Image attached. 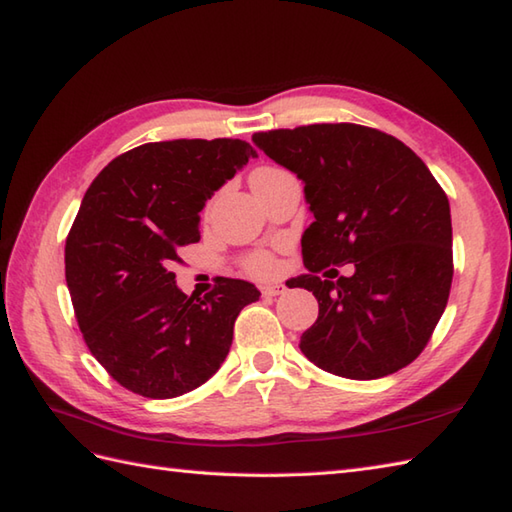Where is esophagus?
<instances>
[{"label": "esophagus", "instance_id": "34e87169", "mask_svg": "<svg viewBox=\"0 0 512 512\" xmlns=\"http://www.w3.org/2000/svg\"><path fill=\"white\" fill-rule=\"evenodd\" d=\"M286 292V286L284 284H268V286H262V295L264 297H279L284 295Z\"/></svg>", "mask_w": 512, "mask_h": 512}]
</instances>
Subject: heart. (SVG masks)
Wrapping results in <instances>:
<instances>
[{"label":"heart","mask_w":512,"mask_h":512,"mask_svg":"<svg viewBox=\"0 0 512 512\" xmlns=\"http://www.w3.org/2000/svg\"><path fill=\"white\" fill-rule=\"evenodd\" d=\"M273 268H275V262L268 253H255V255H250L246 259V270H248V273L257 275V277L270 275V273H273Z\"/></svg>","instance_id":"heart-1"}]
</instances>
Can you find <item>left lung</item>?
Listing matches in <instances>:
<instances>
[{"label": "left lung", "mask_w": 512, "mask_h": 512, "mask_svg": "<svg viewBox=\"0 0 512 512\" xmlns=\"http://www.w3.org/2000/svg\"><path fill=\"white\" fill-rule=\"evenodd\" d=\"M253 143L303 182L314 222L292 279L319 301L301 352L325 372L374 380L416 358L449 301V200L429 167L398 138L352 123L259 132ZM352 263L350 278L314 272Z\"/></svg>", "instance_id": "8db88e82"}]
</instances>
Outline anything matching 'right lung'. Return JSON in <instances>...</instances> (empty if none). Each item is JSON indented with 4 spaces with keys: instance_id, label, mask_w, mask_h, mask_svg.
<instances>
[{
    "instance_id": "right-lung-1",
    "label": "right lung",
    "mask_w": 512,
    "mask_h": 512,
    "mask_svg": "<svg viewBox=\"0 0 512 512\" xmlns=\"http://www.w3.org/2000/svg\"><path fill=\"white\" fill-rule=\"evenodd\" d=\"M257 151L246 140H165L114 158L65 239L76 321L107 374L145 398H176L206 383L231 350L233 325L259 299L220 277L204 299L171 273L178 248L200 239V211Z\"/></svg>"
}]
</instances>
